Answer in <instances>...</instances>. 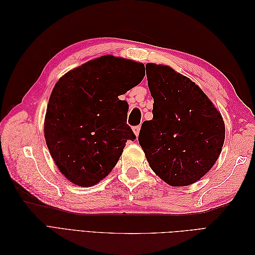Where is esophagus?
Here are the masks:
<instances>
[{
    "label": "esophagus",
    "mask_w": 255,
    "mask_h": 255,
    "mask_svg": "<svg viewBox=\"0 0 255 255\" xmlns=\"http://www.w3.org/2000/svg\"><path fill=\"white\" fill-rule=\"evenodd\" d=\"M139 130H140V127H139V126H135V127H133V132L135 133V135H136V136L139 135Z\"/></svg>",
    "instance_id": "obj_1"
}]
</instances>
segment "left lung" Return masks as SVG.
Instances as JSON below:
<instances>
[{
    "label": "left lung",
    "mask_w": 255,
    "mask_h": 255,
    "mask_svg": "<svg viewBox=\"0 0 255 255\" xmlns=\"http://www.w3.org/2000/svg\"><path fill=\"white\" fill-rule=\"evenodd\" d=\"M153 119L138 141L152 170L171 186L199 181L214 166L225 142L221 114L198 85L163 65H145Z\"/></svg>",
    "instance_id": "obj_1"
}]
</instances>
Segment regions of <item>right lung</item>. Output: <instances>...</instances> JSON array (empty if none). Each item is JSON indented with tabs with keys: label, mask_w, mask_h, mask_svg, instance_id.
Instances as JSON below:
<instances>
[{
	"label": "right lung",
	"mask_w": 255,
	"mask_h": 255,
	"mask_svg": "<svg viewBox=\"0 0 255 255\" xmlns=\"http://www.w3.org/2000/svg\"><path fill=\"white\" fill-rule=\"evenodd\" d=\"M143 64L105 55L66 73L55 84L44 119L51 156L69 181L88 187L113 170L136 136L119 96L143 79Z\"/></svg>",
	"instance_id": "right-lung-1"
}]
</instances>
